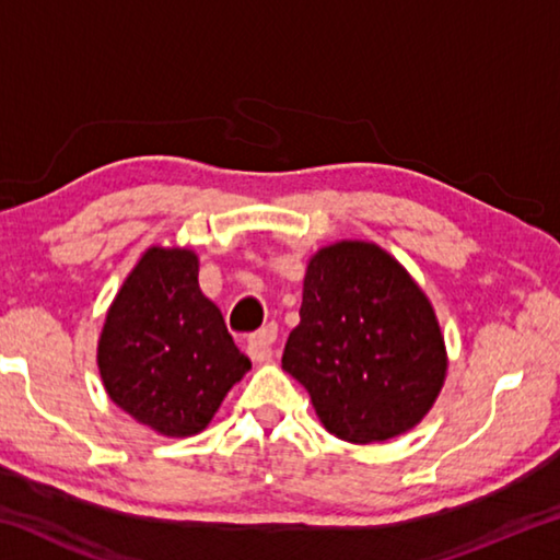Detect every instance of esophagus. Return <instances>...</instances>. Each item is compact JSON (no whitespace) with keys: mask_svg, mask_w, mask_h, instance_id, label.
I'll return each mask as SVG.
<instances>
[{"mask_svg":"<svg viewBox=\"0 0 560 560\" xmlns=\"http://www.w3.org/2000/svg\"><path fill=\"white\" fill-rule=\"evenodd\" d=\"M277 336H279V328L277 324H269L259 328L257 334L249 336V350H252V358L257 360H269L271 358V346L277 343Z\"/></svg>","mask_w":560,"mask_h":560,"instance_id":"esophagus-1","label":"esophagus"}]
</instances>
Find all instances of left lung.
Here are the masks:
<instances>
[{"label": "left lung", "instance_id": "obj_1", "mask_svg": "<svg viewBox=\"0 0 560 560\" xmlns=\"http://www.w3.org/2000/svg\"><path fill=\"white\" fill-rule=\"evenodd\" d=\"M299 316L281 368L306 387L330 434L385 442L430 412L447 373L442 330L422 289L381 246L318 249Z\"/></svg>", "mask_w": 560, "mask_h": 560}]
</instances>
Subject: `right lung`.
<instances>
[{"label": "right lung", "instance_id": "1", "mask_svg": "<svg viewBox=\"0 0 560 560\" xmlns=\"http://www.w3.org/2000/svg\"><path fill=\"white\" fill-rule=\"evenodd\" d=\"M189 249L150 246L108 308L98 368L110 400L165 438L202 432L252 363L197 281Z\"/></svg>", "mask_w": 560, "mask_h": 560}]
</instances>
